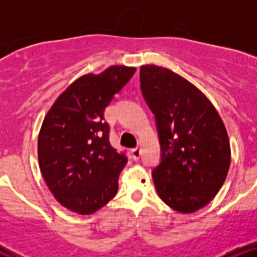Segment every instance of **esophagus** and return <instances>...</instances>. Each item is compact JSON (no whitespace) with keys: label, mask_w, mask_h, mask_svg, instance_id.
Returning <instances> with one entry per match:
<instances>
[{"label":"esophagus","mask_w":257,"mask_h":257,"mask_svg":"<svg viewBox=\"0 0 257 257\" xmlns=\"http://www.w3.org/2000/svg\"><path fill=\"white\" fill-rule=\"evenodd\" d=\"M132 156H133V158L135 159V161H138V159L140 158V156H141V149H140V147H135V149H133L132 150Z\"/></svg>","instance_id":"obj_1"}]
</instances>
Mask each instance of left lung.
<instances>
[{"label": "left lung", "mask_w": 257, "mask_h": 257, "mask_svg": "<svg viewBox=\"0 0 257 257\" xmlns=\"http://www.w3.org/2000/svg\"><path fill=\"white\" fill-rule=\"evenodd\" d=\"M140 87L161 145V162L152 170L158 196L179 213H194L216 196L228 173L225 124L210 100L170 70L144 65Z\"/></svg>", "instance_id": "left-lung-1"}]
</instances>
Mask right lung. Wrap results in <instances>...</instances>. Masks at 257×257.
I'll list each match as a JSON object with an SVG mask.
<instances>
[{"instance_id":"1","label":"right lung","mask_w":257,"mask_h":257,"mask_svg":"<svg viewBox=\"0 0 257 257\" xmlns=\"http://www.w3.org/2000/svg\"><path fill=\"white\" fill-rule=\"evenodd\" d=\"M137 69L110 66L82 76L55 100L38 135V163L55 199L69 210L90 215L118 190L128 162L110 144L104 111Z\"/></svg>"}]
</instances>
